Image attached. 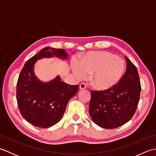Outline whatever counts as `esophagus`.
I'll return each instance as SVG.
<instances>
[{"mask_svg": "<svg viewBox=\"0 0 156 156\" xmlns=\"http://www.w3.org/2000/svg\"><path fill=\"white\" fill-rule=\"evenodd\" d=\"M79 88H80V90H84V89L86 88V84L84 83H81Z\"/></svg>", "mask_w": 156, "mask_h": 156, "instance_id": "obj_1", "label": "esophagus"}]
</instances>
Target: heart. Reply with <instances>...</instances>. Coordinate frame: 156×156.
I'll return each instance as SVG.
<instances>
[{"mask_svg": "<svg viewBox=\"0 0 156 156\" xmlns=\"http://www.w3.org/2000/svg\"><path fill=\"white\" fill-rule=\"evenodd\" d=\"M72 69L76 79L90 74L92 85L98 89L107 90L117 85L124 75V61L117 55L105 51L89 52L80 62L73 60Z\"/></svg>", "mask_w": 156, "mask_h": 156, "instance_id": "b5f03b06", "label": "heart"}]
</instances>
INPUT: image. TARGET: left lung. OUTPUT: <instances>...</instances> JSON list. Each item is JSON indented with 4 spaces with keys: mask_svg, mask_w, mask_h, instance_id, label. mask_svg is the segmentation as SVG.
<instances>
[{
    "mask_svg": "<svg viewBox=\"0 0 156 156\" xmlns=\"http://www.w3.org/2000/svg\"><path fill=\"white\" fill-rule=\"evenodd\" d=\"M127 69L118 84L103 91H91L89 114L99 127L114 129L133 117L140 101L141 84L137 68L127 57Z\"/></svg>",
    "mask_w": 156,
    "mask_h": 156,
    "instance_id": "1",
    "label": "left lung"
}]
</instances>
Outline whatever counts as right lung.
I'll return each mask as SVG.
<instances>
[{"label":"right lung","instance_id":"obj_1","mask_svg":"<svg viewBox=\"0 0 156 156\" xmlns=\"http://www.w3.org/2000/svg\"><path fill=\"white\" fill-rule=\"evenodd\" d=\"M54 57L66 60L69 55L63 49H42L26 62L16 84L20 112L26 121L38 127H50L60 121L68 101L79 88L62 82L59 75L48 82H43L36 76L34 67L37 60Z\"/></svg>","mask_w":156,"mask_h":156}]
</instances>
